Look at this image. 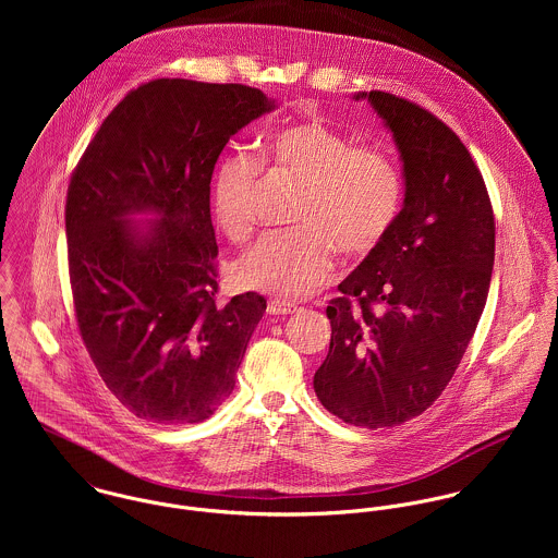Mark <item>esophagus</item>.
Masks as SVG:
<instances>
[{"label": "esophagus", "instance_id": "obj_1", "mask_svg": "<svg viewBox=\"0 0 558 558\" xmlns=\"http://www.w3.org/2000/svg\"><path fill=\"white\" fill-rule=\"evenodd\" d=\"M294 312H296L294 303H288V301H281V299H270L268 301V314L270 316H288V314H294Z\"/></svg>", "mask_w": 558, "mask_h": 558}]
</instances>
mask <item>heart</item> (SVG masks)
I'll list each match as a JSON object with an SVG mask.
<instances>
[{
    "mask_svg": "<svg viewBox=\"0 0 558 558\" xmlns=\"http://www.w3.org/2000/svg\"><path fill=\"white\" fill-rule=\"evenodd\" d=\"M259 159L303 182L292 221L296 228L259 240L234 268L246 290L301 299L318 290L335 268V246L363 257L398 221L403 180L398 162L380 148L352 146L322 120L283 126L262 142ZM262 166L234 153L217 160L210 204L219 230L234 242L251 239L257 223Z\"/></svg>",
    "mask_w": 558,
    "mask_h": 558,
    "instance_id": "obj_1",
    "label": "heart"
}]
</instances>
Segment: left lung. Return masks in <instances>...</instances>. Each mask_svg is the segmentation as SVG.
<instances>
[{
    "mask_svg": "<svg viewBox=\"0 0 558 558\" xmlns=\"http://www.w3.org/2000/svg\"><path fill=\"white\" fill-rule=\"evenodd\" d=\"M354 98L393 133L405 193L387 239L326 307L314 389L343 423L378 429L418 416L453 378L487 301L496 230L483 175L442 120L380 89Z\"/></svg>",
    "mask_w": 558,
    "mask_h": 558,
    "instance_id": "1",
    "label": "left lung"
}]
</instances>
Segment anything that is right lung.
Segmentation results:
<instances>
[{"instance_id": "right-lung-1", "label": "right lung", "mask_w": 558, "mask_h": 558, "mask_svg": "<svg viewBox=\"0 0 558 558\" xmlns=\"http://www.w3.org/2000/svg\"><path fill=\"white\" fill-rule=\"evenodd\" d=\"M275 109L242 83L155 80L105 118L66 197L81 339L107 389L150 423H199L236 387L266 299L217 303L210 175L232 135ZM150 214L146 227L134 217Z\"/></svg>"}]
</instances>
